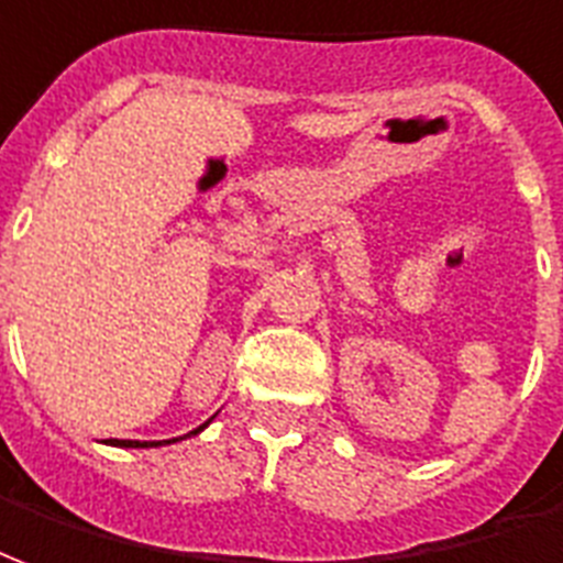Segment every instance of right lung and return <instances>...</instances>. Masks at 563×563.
Listing matches in <instances>:
<instances>
[{
	"label": "right lung",
	"mask_w": 563,
	"mask_h": 563,
	"mask_svg": "<svg viewBox=\"0 0 563 563\" xmlns=\"http://www.w3.org/2000/svg\"><path fill=\"white\" fill-rule=\"evenodd\" d=\"M202 427H206V423H202ZM202 427H199V430H202ZM199 430L187 432V435H197ZM173 441H176V439H173ZM112 444H119V448H152L148 441H143V444H140V441H112ZM154 444H161V441H154ZM166 444H169V441H166Z\"/></svg>",
	"instance_id": "obj_1"
}]
</instances>
